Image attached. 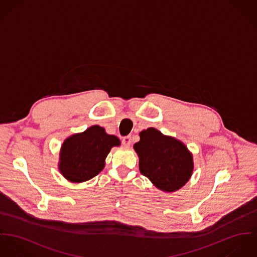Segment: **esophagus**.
I'll return each mask as SVG.
<instances>
[{
    "instance_id": "34e87169",
    "label": "esophagus",
    "mask_w": 257,
    "mask_h": 257,
    "mask_svg": "<svg viewBox=\"0 0 257 257\" xmlns=\"http://www.w3.org/2000/svg\"><path fill=\"white\" fill-rule=\"evenodd\" d=\"M131 143H132L131 136H126V137H124V138L122 139V144H123L124 146H130Z\"/></svg>"
}]
</instances>
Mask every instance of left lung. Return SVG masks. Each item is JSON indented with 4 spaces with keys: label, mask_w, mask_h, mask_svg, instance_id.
Wrapping results in <instances>:
<instances>
[{
    "label": "left lung",
    "mask_w": 257,
    "mask_h": 257,
    "mask_svg": "<svg viewBox=\"0 0 257 257\" xmlns=\"http://www.w3.org/2000/svg\"><path fill=\"white\" fill-rule=\"evenodd\" d=\"M134 149L140 159L141 173L159 189L173 192L189 180L193 171L192 155L180 141L149 128L140 133V141Z\"/></svg>",
    "instance_id": "left-lung-1"
}]
</instances>
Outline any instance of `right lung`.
Instances as JSON below:
<instances>
[{
  "label": "right lung",
  "mask_w": 257,
  "mask_h": 257,
  "mask_svg": "<svg viewBox=\"0 0 257 257\" xmlns=\"http://www.w3.org/2000/svg\"><path fill=\"white\" fill-rule=\"evenodd\" d=\"M120 145L113 135L95 125L84 133L69 137L62 146L60 171L72 182H83L94 177L104 168L110 149Z\"/></svg>",
  "instance_id": "right-lung-1"
}]
</instances>
